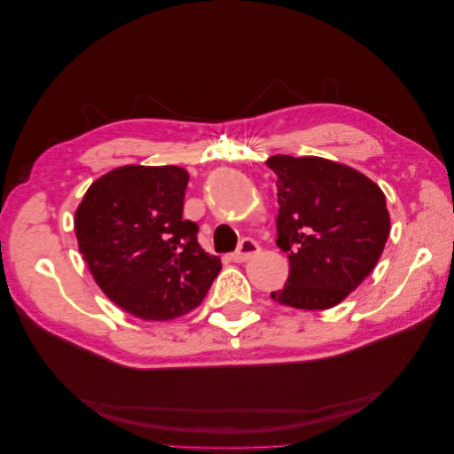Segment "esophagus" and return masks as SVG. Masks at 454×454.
<instances>
[{"mask_svg":"<svg viewBox=\"0 0 454 454\" xmlns=\"http://www.w3.org/2000/svg\"><path fill=\"white\" fill-rule=\"evenodd\" d=\"M255 254H259V244L252 239H244L239 246V250L232 252L231 257H232V261H235V263H244V261L252 259Z\"/></svg>","mask_w":454,"mask_h":454,"instance_id":"obj_1","label":"esophagus"}]
</instances>
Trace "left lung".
<instances>
[{"label":"left lung","mask_w":454,"mask_h":454,"mask_svg":"<svg viewBox=\"0 0 454 454\" xmlns=\"http://www.w3.org/2000/svg\"><path fill=\"white\" fill-rule=\"evenodd\" d=\"M277 174V246L290 277L272 292L280 305L324 310L339 305L375 269L390 232L382 189L347 164L272 155Z\"/></svg>","instance_id":"1"}]
</instances>
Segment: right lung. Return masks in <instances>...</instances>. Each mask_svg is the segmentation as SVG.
<instances>
[{
  "mask_svg": "<svg viewBox=\"0 0 454 454\" xmlns=\"http://www.w3.org/2000/svg\"><path fill=\"white\" fill-rule=\"evenodd\" d=\"M189 174L127 164L92 182L74 217L79 252L100 290L142 320L167 322L197 309L222 259L200 248L184 219Z\"/></svg>",
  "mask_w": 454,
  "mask_h": 454,
  "instance_id": "obj_1",
  "label": "right lung"
}]
</instances>
